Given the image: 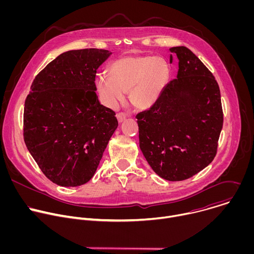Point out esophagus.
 I'll return each instance as SVG.
<instances>
[{
    "label": "esophagus",
    "mask_w": 254,
    "mask_h": 254,
    "mask_svg": "<svg viewBox=\"0 0 254 254\" xmlns=\"http://www.w3.org/2000/svg\"><path fill=\"white\" fill-rule=\"evenodd\" d=\"M117 119H118L119 123L122 124V123H124L127 120V115L124 114V113H120V114L117 115Z\"/></svg>",
    "instance_id": "1"
}]
</instances>
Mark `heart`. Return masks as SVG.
I'll list each match as a JSON object with an SVG mask.
<instances>
[{
	"label": "heart",
	"instance_id": "obj_1",
	"mask_svg": "<svg viewBox=\"0 0 254 254\" xmlns=\"http://www.w3.org/2000/svg\"><path fill=\"white\" fill-rule=\"evenodd\" d=\"M171 76V67L161 56L128 55L115 60L108 66V76L96 79V88L103 103L117 108L128 91L129 102L138 110L153 106Z\"/></svg>",
	"mask_w": 254,
	"mask_h": 254
}]
</instances>
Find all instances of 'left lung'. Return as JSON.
<instances>
[{
	"label": "left lung",
	"mask_w": 254,
	"mask_h": 254,
	"mask_svg": "<svg viewBox=\"0 0 254 254\" xmlns=\"http://www.w3.org/2000/svg\"><path fill=\"white\" fill-rule=\"evenodd\" d=\"M170 51L179 60L177 78L135 118L140 151L154 172L168 181H183L215 158L223 112L219 85L202 61L185 46Z\"/></svg>",
	"instance_id": "8db88e82"
}]
</instances>
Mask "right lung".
I'll list each match as a JSON object with an SVG mask.
<instances>
[{
	"label": "right lung",
	"mask_w": 254,
	"mask_h": 254,
	"mask_svg": "<svg viewBox=\"0 0 254 254\" xmlns=\"http://www.w3.org/2000/svg\"><path fill=\"white\" fill-rule=\"evenodd\" d=\"M111 54L95 48L60 54L35 77L25 100L26 147L59 186L88 182L119 126L95 92L96 70Z\"/></svg>",
	"instance_id": "obj_1"
}]
</instances>
